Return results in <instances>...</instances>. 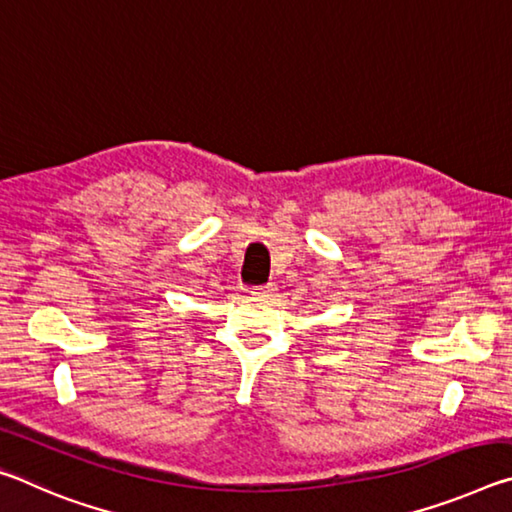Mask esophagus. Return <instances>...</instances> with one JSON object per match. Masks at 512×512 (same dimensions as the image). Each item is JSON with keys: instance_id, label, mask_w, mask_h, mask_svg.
Returning <instances> with one entry per match:
<instances>
[{"instance_id": "esophagus-1", "label": "esophagus", "mask_w": 512, "mask_h": 512, "mask_svg": "<svg viewBox=\"0 0 512 512\" xmlns=\"http://www.w3.org/2000/svg\"><path fill=\"white\" fill-rule=\"evenodd\" d=\"M273 291H275V282H266V284H259V287H255L250 293H253V296L266 298V296H271Z\"/></svg>"}]
</instances>
